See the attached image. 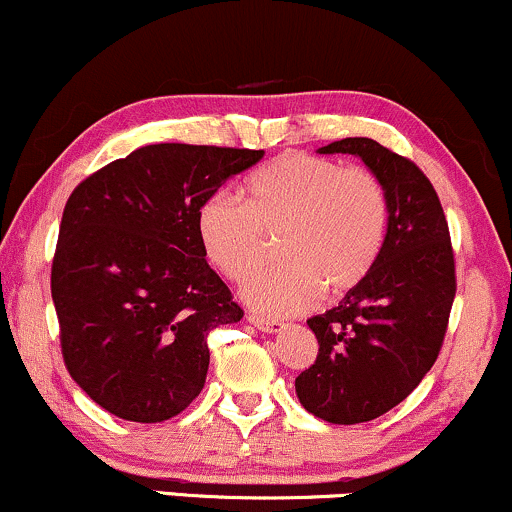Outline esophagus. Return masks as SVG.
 <instances>
[{
	"instance_id": "esophagus-1",
	"label": "esophagus",
	"mask_w": 512,
	"mask_h": 512,
	"mask_svg": "<svg viewBox=\"0 0 512 512\" xmlns=\"http://www.w3.org/2000/svg\"><path fill=\"white\" fill-rule=\"evenodd\" d=\"M249 323L251 326H256L258 330H263V333H282V330H285V323L282 321H275V318H266V316H256V314H249Z\"/></svg>"
}]
</instances>
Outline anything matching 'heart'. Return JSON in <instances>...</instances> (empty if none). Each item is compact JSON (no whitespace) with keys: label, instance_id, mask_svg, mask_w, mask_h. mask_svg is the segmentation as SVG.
Returning a JSON list of instances; mask_svg holds the SVG:
<instances>
[{"label":"heart","instance_id":"1","mask_svg":"<svg viewBox=\"0 0 512 512\" xmlns=\"http://www.w3.org/2000/svg\"><path fill=\"white\" fill-rule=\"evenodd\" d=\"M244 203L213 194L196 213L208 261L234 285L249 282L282 239L285 263L246 290V302L268 316H292L323 297L357 290L388 242L390 196L366 167L306 153H285L246 177Z\"/></svg>","mask_w":512,"mask_h":512}]
</instances>
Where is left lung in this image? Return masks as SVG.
<instances>
[{
  "label": "left lung",
  "instance_id": "8db88e82",
  "mask_svg": "<svg viewBox=\"0 0 512 512\" xmlns=\"http://www.w3.org/2000/svg\"><path fill=\"white\" fill-rule=\"evenodd\" d=\"M318 153H350L390 196L388 242L376 268L338 306L309 318L316 362L294 381L306 412L362 424L400 405L441 352L455 299L448 220L429 177L374 138H342Z\"/></svg>",
  "mask_w": 512,
  "mask_h": 512
}]
</instances>
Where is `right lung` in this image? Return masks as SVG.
Segmentation results:
<instances>
[{
	"label": "right lung",
	"mask_w": 512,
	"mask_h": 512,
	"mask_svg": "<svg viewBox=\"0 0 512 512\" xmlns=\"http://www.w3.org/2000/svg\"><path fill=\"white\" fill-rule=\"evenodd\" d=\"M263 150L155 143L71 191L52 302L71 378L126 422L177 417L203 390L208 333L242 321L196 234L201 203Z\"/></svg>",
	"instance_id": "right-lung-1"
}]
</instances>
